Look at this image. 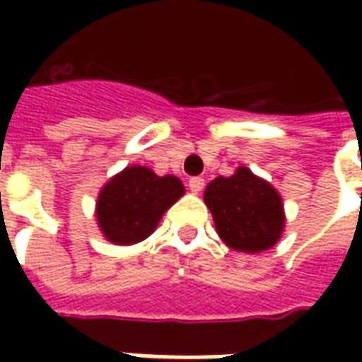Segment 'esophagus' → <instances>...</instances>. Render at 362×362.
Listing matches in <instances>:
<instances>
[{"mask_svg":"<svg viewBox=\"0 0 362 362\" xmlns=\"http://www.w3.org/2000/svg\"><path fill=\"white\" fill-rule=\"evenodd\" d=\"M203 187H205V179H202V177H191V179H189V189H191V193H202Z\"/></svg>","mask_w":362,"mask_h":362,"instance_id":"34e87169","label":"esophagus"}]
</instances>
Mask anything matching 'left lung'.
Here are the masks:
<instances>
[{"label": "left lung", "mask_w": 362, "mask_h": 362, "mask_svg": "<svg viewBox=\"0 0 362 362\" xmlns=\"http://www.w3.org/2000/svg\"><path fill=\"white\" fill-rule=\"evenodd\" d=\"M219 238L235 252L257 254L270 250L284 230V205L278 191L247 167L231 177H216L205 187Z\"/></svg>", "instance_id": "1"}]
</instances>
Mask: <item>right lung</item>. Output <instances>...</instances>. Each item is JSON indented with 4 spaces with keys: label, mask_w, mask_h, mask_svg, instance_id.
Here are the masks:
<instances>
[{
    "label": "right lung",
    "mask_w": 362,
    "mask_h": 362,
    "mask_svg": "<svg viewBox=\"0 0 362 362\" xmlns=\"http://www.w3.org/2000/svg\"><path fill=\"white\" fill-rule=\"evenodd\" d=\"M183 193L185 187L175 175L159 177L141 165L127 167L100 189L98 228L108 242L119 245L143 242Z\"/></svg>",
    "instance_id": "obj_1"
}]
</instances>
